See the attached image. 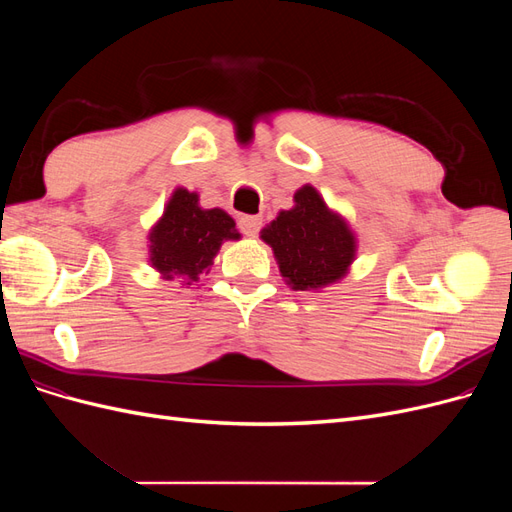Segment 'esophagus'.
<instances>
[{
    "mask_svg": "<svg viewBox=\"0 0 512 512\" xmlns=\"http://www.w3.org/2000/svg\"><path fill=\"white\" fill-rule=\"evenodd\" d=\"M260 224H262V220L258 218V215H241L239 218V228L247 237H256L260 230Z\"/></svg>",
    "mask_w": 512,
    "mask_h": 512,
    "instance_id": "esophagus-1",
    "label": "esophagus"
}]
</instances>
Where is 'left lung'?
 <instances>
[{
  "label": "left lung",
  "instance_id": "left-lung-1",
  "mask_svg": "<svg viewBox=\"0 0 512 512\" xmlns=\"http://www.w3.org/2000/svg\"><path fill=\"white\" fill-rule=\"evenodd\" d=\"M292 290H320L342 280L356 256V239L312 185L294 192V207L260 230Z\"/></svg>",
  "mask_w": 512,
  "mask_h": 512
}]
</instances>
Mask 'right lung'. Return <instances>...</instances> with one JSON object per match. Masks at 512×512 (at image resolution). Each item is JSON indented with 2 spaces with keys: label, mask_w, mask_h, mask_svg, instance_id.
I'll use <instances>...</instances> for the list:
<instances>
[{
  "label": "right lung",
  "mask_w": 512,
  "mask_h": 512,
  "mask_svg": "<svg viewBox=\"0 0 512 512\" xmlns=\"http://www.w3.org/2000/svg\"><path fill=\"white\" fill-rule=\"evenodd\" d=\"M237 239L235 220L224 209H203L196 192L177 188L149 232V262L162 280L177 277L183 286H192L209 271L222 243Z\"/></svg>",
  "instance_id": "right-lung-1"
}]
</instances>
